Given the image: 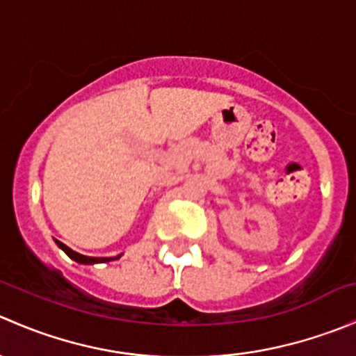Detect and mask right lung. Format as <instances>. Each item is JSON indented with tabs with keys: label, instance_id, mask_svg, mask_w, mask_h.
<instances>
[{
	"label": "right lung",
	"instance_id": "obj_1",
	"mask_svg": "<svg viewBox=\"0 0 356 356\" xmlns=\"http://www.w3.org/2000/svg\"><path fill=\"white\" fill-rule=\"evenodd\" d=\"M56 245L62 248V250L65 251L68 257L72 258V260L79 261V264H88V265H89V264H103V261H110V260H117V258H120V254H118V257H115V258H92V257H84V254H81V253H75L74 250H70V248L63 245V243L56 241Z\"/></svg>",
	"mask_w": 356,
	"mask_h": 356
}]
</instances>
